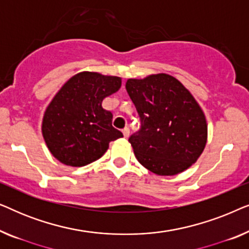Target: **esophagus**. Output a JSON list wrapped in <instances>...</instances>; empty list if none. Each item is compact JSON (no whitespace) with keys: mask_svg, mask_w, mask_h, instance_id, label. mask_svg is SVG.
<instances>
[{"mask_svg":"<svg viewBox=\"0 0 249 249\" xmlns=\"http://www.w3.org/2000/svg\"><path fill=\"white\" fill-rule=\"evenodd\" d=\"M122 134H124V138H128L129 137V134H130V131H129V128L125 127L124 130H122Z\"/></svg>","mask_w":249,"mask_h":249,"instance_id":"34e87169","label":"esophagus"}]
</instances>
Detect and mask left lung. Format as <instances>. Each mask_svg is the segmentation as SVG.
I'll return each instance as SVG.
<instances>
[{
  "mask_svg": "<svg viewBox=\"0 0 249 249\" xmlns=\"http://www.w3.org/2000/svg\"><path fill=\"white\" fill-rule=\"evenodd\" d=\"M142 128L129 138L136 159L158 176H176L190 168L207 142L205 114L193 94L168 73L125 83Z\"/></svg>",
  "mask_w": 249,
  "mask_h": 249,
  "instance_id": "8db88e82",
  "label": "left lung"
}]
</instances>
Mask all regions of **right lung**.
<instances>
[{
	"instance_id": "right-lung-1",
	"label": "right lung",
	"mask_w": 249,
	"mask_h": 249,
	"mask_svg": "<svg viewBox=\"0 0 249 249\" xmlns=\"http://www.w3.org/2000/svg\"><path fill=\"white\" fill-rule=\"evenodd\" d=\"M121 87V78L83 71L71 77L47 105L42 121L45 144L54 158L69 166L96 161L108 144L124 137L113 128L102 102Z\"/></svg>"
}]
</instances>
